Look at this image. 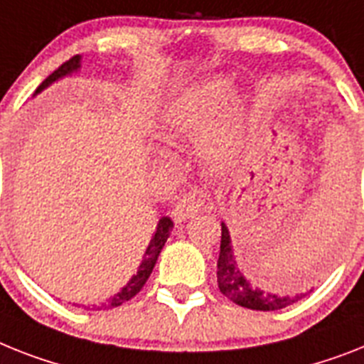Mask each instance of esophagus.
<instances>
[{
	"instance_id": "obj_1",
	"label": "esophagus",
	"mask_w": 364,
	"mask_h": 364,
	"mask_svg": "<svg viewBox=\"0 0 364 364\" xmlns=\"http://www.w3.org/2000/svg\"><path fill=\"white\" fill-rule=\"evenodd\" d=\"M206 208V199H204V195L199 193V191H189L186 193L182 199L176 200L175 208H173V219H175L176 223L180 221H188V219L193 218L195 214H199L200 210Z\"/></svg>"
}]
</instances>
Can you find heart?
Masks as SVG:
<instances>
[{
    "label": "heart",
    "instance_id": "1",
    "mask_svg": "<svg viewBox=\"0 0 364 364\" xmlns=\"http://www.w3.org/2000/svg\"><path fill=\"white\" fill-rule=\"evenodd\" d=\"M232 81L225 77L210 80L182 98L165 117L164 135L169 141L197 137L214 121L219 111L232 98ZM240 139V122L230 117L206 143V156L215 164H223L236 154Z\"/></svg>",
    "mask_w": 364,
    "mask_h": 364
}]
</instances>
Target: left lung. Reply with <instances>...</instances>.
I'll use <instances>...</instances> for the list:
<instances>
[{
  "label": "left lung",
  "instance_id": "8db88e82",
  "mask_svg": "<svg viewBox=\"0 0 364 364\" xmlns=\"http://www.w3.org/2000/svg\"><path fill=\"white\" fill-rule=\"evenodd\" d=\"M312 269V268H309ZM307 269V272H309ZM218 287L225 297H229L240 307L251 309V311H281L301 299L305 294L296 296H277V294L262 292L260 288L253 287L247 279L243 277L240 264L230 247L229 229L221 223V251L218 258Z\"/></svg>",
  "mask_w": 364,
  "mask_h": 364
}]
</instances>
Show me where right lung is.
Segmentation results:
<instances>
[{
    "instance_id": "1",
    "label": "right lung",
    "mask_w": 364,
    "mask_h": 364,
    "mask_svg": "<svg viewBox=\"0 0 364 364\" xmlns=\"http://www.w3.org/2000/svg\"><path fill=\"white\" fill-rule=\"evenodd\" d=\"M77 67H80V55L70 57L68 61L63 63L61 67L57 68V70H53L52 74L46 77V80L42 81L41 85H38L37 92L42 91L44 87L50 85L52 81L59 80L61 76H67V74H70L72 70H76ZM171 229H173V221H171V218H161L160 223H158V229H156V234L152 236V240H150L149 247H146V253H145V257H143V262H141L139 269H137V273H135L134 277H132L130 283L126 284V287L122 288L121 292L117 294V296L111 297L107 303H104V305H98V307L95 305V307H92V311L121 307L122 303L130 301L132 297H135L137 294L141 292V288L145 287V283L149 281V277H150V273H152V269H154L156 260H158V257H160V251L164 249L167 238H169ZM87 309H89V307H87Z\"/></svg>"
}]
</instances>
